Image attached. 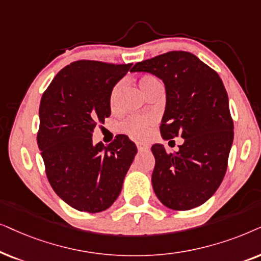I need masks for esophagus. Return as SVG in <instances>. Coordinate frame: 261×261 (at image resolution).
<instances>
[{"label":"esophagus","mask_w":261,"mask_h":261,"mask_svg":"<svg viewBox=\"0 0 261 261\" xmlns=\"http://www.w3.org/2000/svg\"><path fill=\"white\" fill-rule=\"evenodd\" d=\"M137 148H138V151H145L149 149V145L143 144V143H137Z\"/></svg>","instance_id":"obj_1"}]
</instances>
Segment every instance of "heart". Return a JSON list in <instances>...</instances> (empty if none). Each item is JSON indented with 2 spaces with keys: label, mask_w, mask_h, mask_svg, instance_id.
<instances>
[{
  "label": "heart",
  "mask_w": 261,
  "mask_h": 261,
  "mask_svg": "<svg viewBox=\"0 0 261 261\" xmlns=\"http://www.w3.org/2000/svg\"><path fill=\"white\" fill-rule=\"evenodd\" d=\"M124 81H119L118 83L114 85V87L111 90V94H110V105L112 109H116L117 106V101L118 98H119L121 89L124 87ZM138 86L142 89V92L144 93L145 95L150 94L151 92H154L156 89H162V83L160 82V80L155 76L145 74L140 76L138 79ZM154 123L152 118H148V117H133V118H128L121 123L120 128L133 136L135 138H138V140H142L147 136L149 133V128Z\"/></svg>",
  "instance_id": "1"
}]
</instances>
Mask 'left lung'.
<instances>
[{
	"instance_id": "1",
	"label": "left lung",
	"mask_w": 261,
	"mask_h": 261,
	"mask_svg": "<svg viewBox=\"0 0 261 261\" xmlns=\"http://www.w3.org/2000/svg\"><path fill=\"white\" fill-rule=\"evenodd\" d=\"M149 72L162 80L166 110L161 136L182 137L179 151L168 154L163 144L151 151L152 189L163 205L190 210L204 204L220 187L227 172L234 138L227 90L218 74L197 56L171 51L138 62L133 72Z\"/></svg>"
}]
</instances>
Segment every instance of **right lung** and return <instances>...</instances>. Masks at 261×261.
I'll return each instance as SVG.
<instances>
[{
    "label": "right lung",
    "instance_id": "obj_1",
    "mask_svg": "<svg viewBox=\"0 0 261 261\" xmlns=\"http://www.w3.org/2000/svg\"><path fill=\"white\" fill-rule=\"evenodd\" d=\"M131 65L72 62L41 96L37 141L46 176L57 196L79 211L109 209L137 154L126 136L107 147L92 140L96 124L111 114V90Z\"/></svg>",
    "mask_w": 261,
    "mask_h": 261
}]
</instances>
